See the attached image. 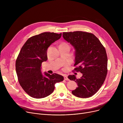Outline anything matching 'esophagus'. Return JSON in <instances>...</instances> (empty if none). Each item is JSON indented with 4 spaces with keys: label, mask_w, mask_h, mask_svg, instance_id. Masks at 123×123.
Here are the masks:
<instances>
[{
    "label": "esophagus",
    "mask_w": 123,
    "mask_h": 123,
    "mask_svg": "<svg viewBox=\"0 0 123 123\" xmlns=\"http://www.w3.org/2000/svg\"><path fill=\"white\" fill-rule=\"evenodd\" d=\"M64 79L65 80H67V81H68L69 80V79L68 78V77H67V75H65L64 76Z\"/></svg>",
    "instance_id": "esophagus-1"
}]
</instances>
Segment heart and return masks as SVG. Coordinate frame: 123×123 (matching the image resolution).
Wrapping results in <instances>:
<instances>
[{
    "label": "heart",
    "instance_id": "1",
    "mask_svg": "<svg viewBox=\"0 0 123 123\" xmlns=\"http://www.w3.org/2000/svg\"><path fill=\"white\" fill-rule=\"evenodd\" d=\"M61 45H68V44H66V43H62V44H61Z\"/></svg>",
    "mask_w": 123,
    "mask_h": 123
}]
</instances>
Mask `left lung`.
Here are the masks:
<instances>
[{"instance_id":"1","label":"left lung","mask_w":123,"mask_h":123,"mask_svg":"<svg viewBox=\"0 0 123 123\" xmlns=\"http://www.w3.org/2000/svg\"><path fill=\"white\" fill-rule=\"evenodd\" d=\"M63 37L75 49V70L82 73L80 79L74 75L68 78L78 87L72 91L77 97L87 98L94 95L104 83L107 74L106 50L93 34L83 31L63 32Z\"/></svg>"}]
</instances>
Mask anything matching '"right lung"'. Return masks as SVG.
<instances>
[{
  "instance_id": "obj_1",
  "label": "right lung",
  "mask_w": 123,
  "mask_h": 123,
  "mask_svg": "<svg viewBox=\"0 0 123 123\" xmlns=\"http://www.w3.org/2000/svg\"><path fill=\"white\" fill-rule=\"evenodd\" d=\"M62 33L44 32L30 37L22 47L15 67L18 80L24 91L32 98L40 99L53 93L55 84L63 80L58 74L41 72V64L47 60V50L59 39Z\"/></svg>"
}]
</instances>
